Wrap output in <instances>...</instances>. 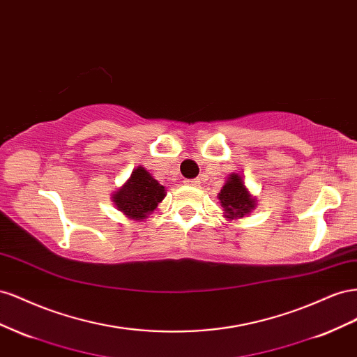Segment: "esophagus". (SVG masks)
<instances>
[{"mask_svg":"<svg viewBox=\"0 0 357 357\" xmlns=\"http://www.w3.org/2000/svg\"><path fill=\"white\" fill-rule=\"evenodd\" d=\"M185 182H187V185H191V187H197V185L200 184V179H197V178H196V179H187Z\"/></svg>","mask_w":357,"mask_h":357,"instance_id":"1","label":"esophagus"}]
</instances>
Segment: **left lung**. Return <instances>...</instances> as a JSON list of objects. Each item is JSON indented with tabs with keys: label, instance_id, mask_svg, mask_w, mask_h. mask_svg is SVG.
Returning a JSON list of instances; mask_svg holds the SVG:
<instances>
[{
	"label": "left lung",
	"instance_id": "obj_1",
	"mask_svg": "<svg viewBox=\"0 0 357 357\" xmlns=\"http://www.w3.org/2000/svg\"><path fill=\"white\" fill-rule=\"evenodd\" d=\"M218 199L224 209V217L229 220L242 218L256 208V199L250 195L238 173H231L227 178L226 184L218 192Z\"/></svg>",
	"mask_w": 357,
	"mask_h": 357
}]
</instances>
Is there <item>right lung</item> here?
Segmentation results:
<instances>
[{
  "instance_id": "obj_1",
  "label": "right lung",
  "mask_w": 357,
  "mask_h": 357,
  "mask_svg": "<svg viewBox=\"0 0 357 357\" xmlns=\"http://www.w3.org/2000/svg\"><path fill=\"white\" fill-rule=\"evenodd\" d=\"M166 190L151 173L139 166L131 173L130 179L115 195H112L115 206L131 220L144 221L152 213L158 203L165 199Z\"/></svg>"
}]
</instances>
